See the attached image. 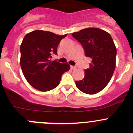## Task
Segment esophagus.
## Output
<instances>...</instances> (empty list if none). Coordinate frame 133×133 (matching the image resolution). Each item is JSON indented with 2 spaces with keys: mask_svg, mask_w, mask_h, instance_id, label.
<instances>
[{
  "mask_svg": "<svg viewBox=\"0 0 133 133\" xmlns=\"http://www.w3.org/2000/svg\"><path fill=\"white\" fill-rule=\"evenodd\" d=\"M71 69H76V67L74 66V65H71Z\"/></svg>",
  "mask_w": 133,
  "mask_h": 133,
  "instance_id": "1",
  "label": "esophagus"
}]
</instances>
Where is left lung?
<instances>
[{
  "instance_id": "1",
  "label": "left lung",
  "mask_w": 133,
  "mask_h": 133,
  "mask_svg": "<svg viewBox=\"0 0 133 133\" xmlns=\"http://www.w3.org/2000/svg\"><path fill=\"white\" fill-rule=\"evenodd\" d=\"M72 36L82 44L85 56L92 60L89 68L85 69L84 79L75 81L76 87L89 95L101 91L109 82L116 67V49L112 37L96 28L82 29Z\"/></svg>"
}]
</instances>
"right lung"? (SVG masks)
I'll return each instance as SVG.
<instances>
[{
	"mask_svg": "<svg viewBox=\"0 0 133 133\" xmlns=\"http://www.w3.org/2000/svg\"><path fill=\"white\" fill-rule=\"evenodd\" d=\"M64 35L35 30L28 33L20 48L21 66L24 76L33 88L48 91L57 88L62 75L70 69L68 64L51 61L57 55V47Z\"/></svg>",
	"mask_w": 133,
	"mask_h": 133,
	"instance_id": "1",
	"label": "right lung"
}]
</instances>
